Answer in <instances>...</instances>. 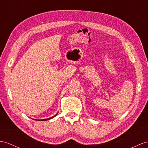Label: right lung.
Here are the masks:
<instances>
[{"label":"right lung","instance_id":"add662e5","mask_svg":"<svg viewBox=\"0 0 148 148\" xmlns=\"http://www.w3.org/2000/svg\"><path fill=\"white\" fill-rule=\"evenodd\" d=\"M57 114H56L55 116H54L52 117H50V118H49V119H40V120H38V121H47V120H49V119H51L53 118V117H54L56 116H57Z\"/></svg>","mask_w":148,"mask_h":148}]
</instances>
